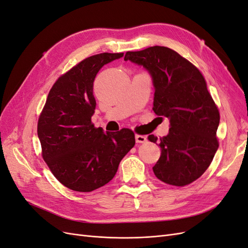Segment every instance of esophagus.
<instances>
[{
    "mask_svg": "<svg viewBox=\"0 0 248 248\" xmlns=\"http://www.w3.org/2000/svg\"><path fill=\"white\" fill-rule=\"evenodd\" d=\"M136 140H137V142H140V144H144V142L147 141V137L140 136V134H136Z\"/></svg>",
    "mask_w": 248,
    "mask_h": 248,
    "instance_id": "1",
    "label": "esophagus"
}]
</instances>
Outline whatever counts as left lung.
I'll use <instances>...</instances> for the list:
<instances>
[{
	"instance_id": "obj_1",
	"label": "left lung",
	"mask_w": 248,
	"mask_h": 248,
	"mask_svg": "<svg viewBox=\"0 0 248 248\" xmlns=\"http://www.w3.org/2000/svg\"><path fill=\"white\" fill-rule=\"evenodd\" d=\"M124 61L142 66L155 90L153 110L167 117L170 128L160 139L161 155L153 167L162 182L184 186L200 178L218 149L219 112L196 66L166 46L127 51ZM156 142L153 134L148 137Z\"/></svg>"
}]
</instances>
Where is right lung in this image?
Segmentation results:
<instances>
[{
	"mask_svg": "<svg viewBox=\"0 0 248 248\" xmlns=\"http://www.w3.org/2000/svg\"><path fill=\"white\" fill-rule=\"evenodd\" d=\"M123 56L103 52L74 66L52 86L39 117L37 133L43 159L59 181L74 191L90 192L108 184L136 144L128 128L104 133L91 122L97 73Z\"/></svg>",
	"mask_w": 248,
	"mask_h": 248,
	"instance_id": "1",
	"label": "right lung"
}]
</instances>
